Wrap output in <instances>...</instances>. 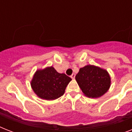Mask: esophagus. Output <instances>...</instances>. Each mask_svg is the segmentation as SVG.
<instances>
[{
	"label": "esophagus",
	"instance_id": "esophagus-1",
	"mask_svg": "<svg viewBox=\"0 0 132 132\" xmlns=\"http://www.w3.org/2000/svg\"><path fill=\"white\" fill-rule=\"evenodd\" d=\"M70 77L74 79L75 78V73H72V74L71 75V76H70Z\"/></svg>",
	"mask_w": 132,
	"mask_h": 132
}]
</instances>
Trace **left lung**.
<instances>
[{
    "label": "left lung",
    "mask_w": 132,
    "mask_h": 132,
    "mask_svg": "<svg viewBox=\"0 0 132 132\" xmlns=\"http://www.w3.org/2000/svg\"><path fill=\"white\" fill-rule=\"evenodd\" d=\"M75 79L85 96L98 98L105 94L111 85V78L105 69L87 65L79 69Z\"/></svg>",
    "instance_id": "obj_1"
}]
</instances>
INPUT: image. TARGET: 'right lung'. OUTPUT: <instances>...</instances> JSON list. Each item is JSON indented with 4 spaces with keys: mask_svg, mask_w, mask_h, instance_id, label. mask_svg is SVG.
Returning <instances> with one entry per match:
<instances>
[{
    "mask_svg": "<svg viewBox=\"0 0 132 132\" xmlns=\"http://www.w3.org/2000/svg\"><path fill=\"white\" fill-rule=\"evenodd\" d=\"M71 80L64 73H59L53 66H50L36 70L31 86L40 98L55 100L64 94L67 85Z\"/></svg>",
    "mask_w": 132,
    "mask_h": 132,
    "instance_id": "obj_1",
    "label": "right lung"
}]
</instances>
